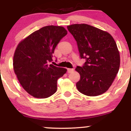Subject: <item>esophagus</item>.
Segmentation results:
<instances>
[{
    "instance_id": "34e87169",
    "label": "esophagus",
    "mask_w": 131,
    "mask_h": 131,
    "mask_svg": "<svg viewBox=\"0 0 131 131\" xmlns=\"http://www.w3.org/2000/svg\"><path fill=\"white\" fill-rule=\"evenodd\" d=\"M73 71H74V69H73V68H68V69H67V72H68V73H72V72H73Z\"/></svg>"
}]
</instances>
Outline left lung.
I'll list each match as a JSON object with an SVG mask.
<instances>
[{"mask_svg":"<svg viewBox=\"0 0 131 131\" xmlns=\"http://www.w3.org/2000/svg\"><path fill=\"white\" fill-rule=\"evenodd\" d=\"M78 44L82 67H77L80 80L76 88L88 96H97L108 89L118 73L120 56L116 43L108 32L87 24L67 26Z\"/></svg>","mask_w":131,"mask_h":131,"instance_id":"obj_1","label":"left lung"}]
</instances>
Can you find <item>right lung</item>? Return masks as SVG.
Instances as JSON below:
<instances>
[{
  "label": "right lung",
  "mask_w": 131,
  "mask_h": 131,
  "mask_svg": "<svg viewBox=\"0 0 131 131\" xmlns=\"http://www.w3.org/2000/svg\"><path fill=\"white\" fill-rule=\"evenodd\" d=\"M67 34L63 27L47 26L19 43L13 57V69L19 83L28 94L45 99L57 89V80L67 69L49 64L59 42Z\"/></svg>",
  "instance_id": "right-lung-1"
}]
</instances>
